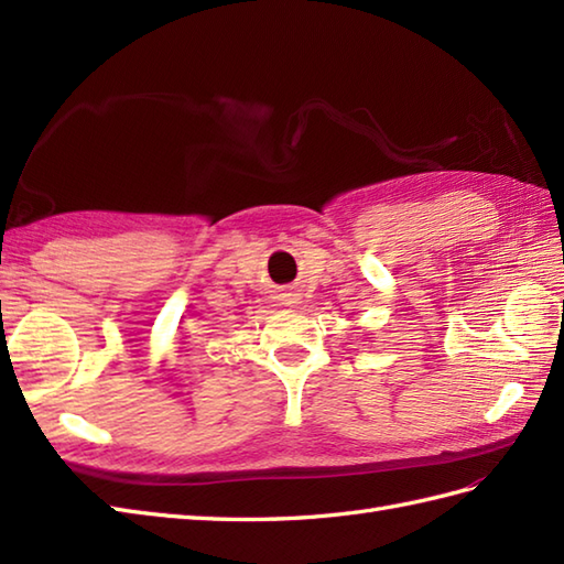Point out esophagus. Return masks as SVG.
Returning <instances> with one entry per match:
<instances>
[{
  "label": "esophagus",
  "instance_id": "obj_1",
  "mask_svg": "<svg viewBox=\"0 0 564 564\" xmlns=\"http://www.w3.org/2000/svg\"><path fill=\"white\" fill-rule=\"evenodd\" d=\"M281 301H283V305H295L297 303V293L295 291H285V293H281Z\"/></svg>",
  "mask_w": 564,
  "mask_h": 564
}]
</instances>
